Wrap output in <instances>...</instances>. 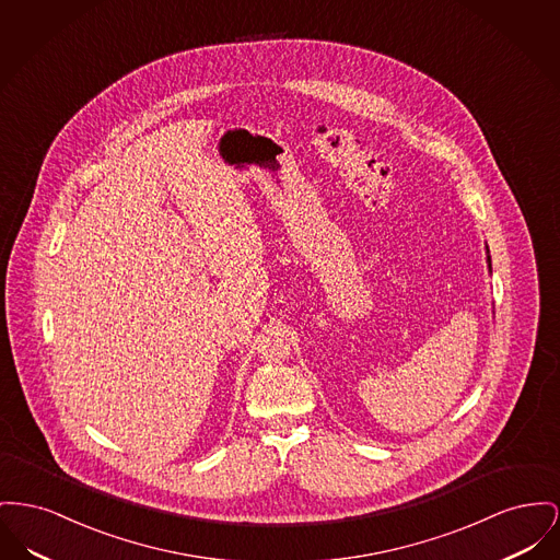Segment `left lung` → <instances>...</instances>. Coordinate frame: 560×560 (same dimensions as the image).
Wrapping results in <instances>:
<instances>
[{
    "instance_id": "obj_1",
    "label": "left lung",
    "mask_w": 560,
    "mask_h": 560,
    "mask_svg": "<svg viewBox=\"0 0 560 560\" xmlns=\"http://www.w3.org/2000/svg\"><path fill=\"white\" fill-rule=\"evenodd\" d=\"M487 262H489V268H491V256H489V247H487Z\"/></svg>"
}]
</instances>
